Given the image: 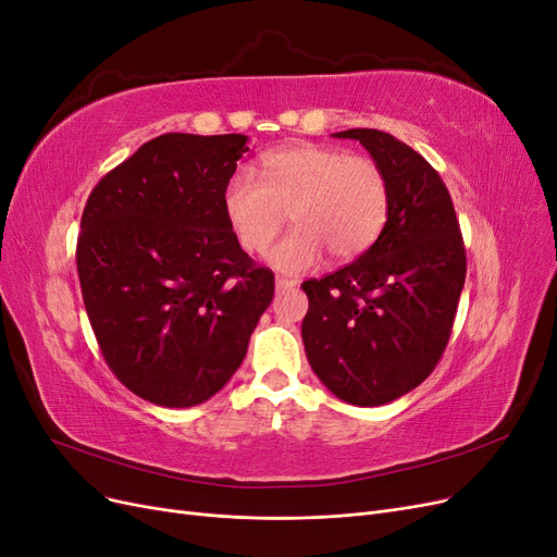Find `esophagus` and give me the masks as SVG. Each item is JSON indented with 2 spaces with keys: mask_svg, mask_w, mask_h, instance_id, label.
I'll list each match as a JSON object with an SVG mask.
<instances>
[{
  "mask_svg": "<svg viewBox=\"0 0 557 557\" xmlns=\"http://www.w3.org/2000/svg\"><path fill=\"white\" fill-rule=\"evenodd\" d=\"M295 285H297L295 281H288V278H281V276L276 278V290H278V293H283V290H293V288H295Z\"/></svg>",
  "mask_w": 557,
  "mask_h": 557,
  "instance_id": "obj_1",
  "label": "esophagus"
}]
</instances>
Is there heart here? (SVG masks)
<instances>
[{"mask_svg": "<svg viewBox=\"0 0 557 557\" xmlns=\"http://www.w3.org/2000/svg\"><path fill=\"white\" fill-rule=\"evenodd\" d=\"M264 181L242 166L225 185L223 207L242 246L262 252L288 221L297 225L267 260L301 274L323 262L360 258L385 227L391 190L379 162L330 146H290L262 158Z\"/></svg>", "mask_w": 557, "mask_h": 557, "instance_id": "heart-1", "label": "heart"}]
</instances>
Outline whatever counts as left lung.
Masks as SVG:
<instances>
[{"mask_svg":"<svg viewBox=\"0 0 557 557\" xmlns=\"http://www.w3.org/2000/svg\"><path fill=\"white\" fill-rule=\"evenodd\" d=\"M383 170L391 209L367 252L301 283V342L315 376L356 407H381L423 383L440 362L465 288L467 256L442 176L381 129H346Z\"/></svg>","mask_w":557,"mask_h":557,"instance_id":"1","label":"left lung"}]
</instances>
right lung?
I'll list each match as a JSON object with an SVG mask.
<instances>
[{
    "mask_svg": "<svg viewBox=\"0 0 557 557\" xmlns=\"http://www.w3.org/2000/svg\"><path fill=\"white\" fill-rule=\"evenodd\" d=\"M246 150L244 134H162L83 209L76 267L97 344L117 381L158 407L221 391L272 305L274 274L242 250L223 207Z\"/></svg>",
    "mask_w": 557,
    "mask_h": 557,
    "instance_id": "1",
    "label": "right lung"
}]
</instances>
